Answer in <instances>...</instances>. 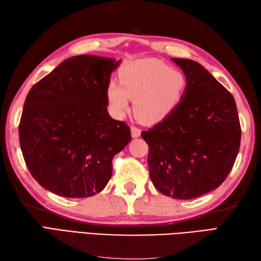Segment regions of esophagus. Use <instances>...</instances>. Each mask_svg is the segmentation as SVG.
<instances>
[{"label": "esophagus", "mask_w": 261, "mask_h": 261, "mask_svg": "<svg viewBox=\"0 0 261 261\" xmlns=\"http://www.w3.org/2000/svg\"><path fill=\"white\" fill-rule=\"evenodd\" d=\"M131 135H132V138L140 137V136H141V130L139 129V128H137V126L132 125V126H131Z\"/></svg>", "instance_id": "obj_1"}]
</instances>
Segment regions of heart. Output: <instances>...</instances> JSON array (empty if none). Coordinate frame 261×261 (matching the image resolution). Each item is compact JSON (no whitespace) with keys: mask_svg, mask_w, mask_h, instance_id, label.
Wrapping results in <instances>:
<instances>
[{"mask_svg":"<svg viewBox=\"0 0 261 261\" xmlns=\"http://www.w3.org/2000/svg\"><path fill=\"white\" fill-rule=\"evenodd\" d=\"M120 82L110 81L107 87L108 100L114 112L129 110L135 100V113L144 123L165 120L180 103L187 80L179 70L160 60L142 59L125 63L120 70Z\"/></svg>","mask_w":261,"mask_h":261,"instance_id":"1","label":"heart"}]
</instances>
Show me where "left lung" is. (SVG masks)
<instances>
[{
  "label": "left lung",
  "mask_w": 261,
  "mask_h": 261,
  "mask_svg": "<svg viewBox=\"0 0 261 261\" xmlns=\"http://www.w3.org/2000/svg\"><path fill=\"white\" fill-rule=\"evenodd\" d=\"M172 61L186 75L185 94L170 116L141 136L149 145L153 186L187 200L226 180L239 152L241 128L236 101L221 83L196 61Z\"/></svg>",
  "instance_id": "1"
}]
</instances>
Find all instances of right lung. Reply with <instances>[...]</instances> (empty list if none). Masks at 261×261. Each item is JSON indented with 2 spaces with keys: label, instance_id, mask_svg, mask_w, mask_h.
Returning <instances> with one entry per match:
<instances>
[{
  "label": "right lung",
  "instance_id": "1",
  "mask_svg": "<svg viewBox=\"0 0 261 261\" xmlns=\"http://www.w3.org/2000/svg\"><path fill=\"white\" fill-rule=\"evenodd\" d=\"M119 64L88 54L72 57L30 90L20 145L32 177L46 190L87 198L110 180L113 156L131 141L129 125L107 109V87Z\"/></svg>",
  "mask_w": 261,
  "mask_h": 261
}]
</instances>
